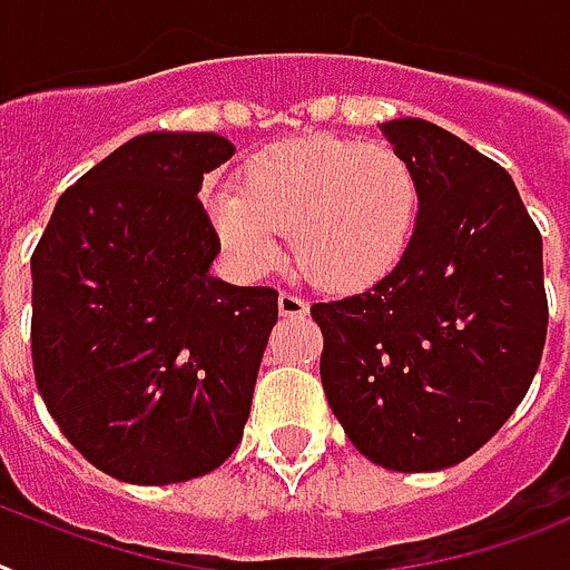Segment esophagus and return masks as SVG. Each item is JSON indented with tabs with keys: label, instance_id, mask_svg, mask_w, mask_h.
<instances>
[{
	"label": "esophagus",
	"instance_id": "esophagus-1",
	"mask_svg": "<svg viewBox=\"0 0 570 570\" xmlns=\"http://www.w3.org/2000/svg\"><path fill=\"white\" fill-rule=\"evenodd\" d=\"M279 314H282V317H305V314H308V303H305L303 296L282 291V294H279Z\"/></svg>",
	"mask_w": 570,
	"mask_h": 570
}]
</instances>
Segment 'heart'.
<instances>
[{
	"label": "heart",
	"mask_w": 570,
	"mask_h": 570,
	"mask_svg": "<svg viewBox=\"0 0 570 570\" xmlns=\"http://www.w3.org/2000/svg\"><path fill=\"white\" fill-rule=\"evenodd\" d=\"M233 265L262 274L279 258V229L308 279L323 288H364L407 250L420 183L390 148L341 136H308L250 157L242 189L206 197Z\"/></svg>",
	"instance_id": "1"
}]
</instances>
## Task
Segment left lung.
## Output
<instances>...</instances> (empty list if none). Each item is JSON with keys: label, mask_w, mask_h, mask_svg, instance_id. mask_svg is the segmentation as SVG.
<instances>
[{"label": "left lung", "mask_w": 570, "mask_h": 570, "mask_svg": "<svg viewBox=\"0 0 570 570\" xmlns=\"http://www.w3.org/2000/svg\"><path fill=\"white\" fill-rule=\"evenodd\" d=\"M381 130L420 183V215L373 288L312 305L320 379L366 460L440 472L528 396L548 335L542 235L495 159L425 119Z\"/></svg>", "instance_id": "left-lung-1"}]
</instances>
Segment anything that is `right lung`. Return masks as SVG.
<instances>
[{"instance_id":"add662e5","label":"right lung","mask_w":570,"mask_h":570,"mask_svg":"<svg viewBox=\"0 0 570 570\" xmlns=\"http://www.w3.org/2000/svg\"><path fill=\"white\" fill-rule=\"evenodd\" d=\"M218 134H142L60 195L31 256V358L51 420L139 487L218 469L242 443L279 294L209 274L197 191Z\"/></svg>"}]
</instances>
